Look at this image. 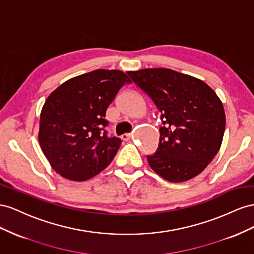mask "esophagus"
Masks as SVG:
<instances>
[{
	"mask_svg": "<svg viewBox=\"0 0 254 254\" xmlns=\"http://www.w3.org/2000/svg\"><path fill=\"white\" fill-rule=\"evenodd\" d=\"M121 139L125 140V141H127L131 139V134H123L121 135Z\"/></svg>",
	"mask_w": 254,
	"mask_h": 254,
	"instance_id": "esophagus-1",
	"label": "esophagus"
}]
</instances>
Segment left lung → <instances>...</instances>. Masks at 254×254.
<instances>
[{
    "mask_svg": "<svg viewBox=\"0 0 254 254\" xmlns=\"http://www.w3.org/2000/svg\"><path fill=\"white\" fill-rule=\"evenodd\" d=\"M161 113L159 143L147 155L150 167L172 183L198 176L220 149L226 115L216 92L203 81L166 68L128 71Z\"/></svg>",
    "mask_w": 254,
    "mask_h": 254,
    "instance_id": "1",
    "label": "left lung"
}]
</instances>
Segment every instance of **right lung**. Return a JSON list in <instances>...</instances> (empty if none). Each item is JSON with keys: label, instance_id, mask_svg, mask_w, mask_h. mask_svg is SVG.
Masks as SVG:
<instances>
[{"label": "right lung", "instance_id": "obj_1", "mask_svg": "<svg viewBox=\"0 0 254 254\" xmlns=\"http://www.w3.org/2000/svg\"><path fill=\"white\" fill-rule=\"evenodd\" d=\"M129 82L120 70L98 69L68 79L48 97L38 139L59 175L81 182L111 164L122 141L107 136L106 110Z\"/></svg>", "mask_w": 254, "mask_h": 254}]
</instances>
